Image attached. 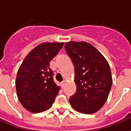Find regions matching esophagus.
Segmentation results:
<instances>
[{"label":"esophagus","instance_id":"34e87169","mask_svg":"<svg viewBox=\"0 0 131 131\" xmlns=\"http://www.w3.org/2000/svg\"><path fill=\"white\" fill-rule=\"evenodd\" d=\"M65 83H66V81L65 80L62 81V82H61V85H62V88H64V85H65Z\"/></svg>","mask_w":131,"mask_h":131}]
</instances>
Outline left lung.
Here are the masks:
<instances>
[{
    "mask_svg": "<svg viewBox=\"0 0 131 131\" xmlns=\"http://www.w3.org/2000/svg\"><path fill=\"white\" fill-rule=\"evenodd\" d=\"M64 47L74 66L77 88L69 103L81 113H96L106 102L113 83L109 64L103 54L88 42L69 41Z\"/></svg>",
    "mask_w": 131,
    "mask_h": 131,
    "instance_id": "obj_1",
    "label": "left lung"
}]
</instances>
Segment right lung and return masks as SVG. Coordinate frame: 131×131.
<instances>
[{
	"label": "right lung",
	"instance_id": "add662e5",
	"mask_svg": "<svg viewBox=\"0 0 131 131\" xmlns=\"http://www.w3.org/2000/svg\"><path fill=\"white\" fill-rule=\"evenodd\" d=\"M64 43H40L26 57L18 70L16 88L18 98L25 109L38 113L49 109L60 87L53 80L49 63Z\"/></svg>",
	"mask_w": 131,
	"mask_h": 131
}]
</instances>
